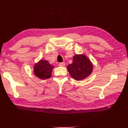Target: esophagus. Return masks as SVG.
Instances as JSON below:
<instances>
[{"mask_svg":"<svg viewBox=\"0 0 128 128\" xmlns=\"http://www.w3.org/2000/svg\"><path fill=\"white\" fill-rule=\"evenodd\" d=\"M59 66L60 67H64L65 63L64 62H61L59 64Z\"/></svg>","mask_w":128,"mask_h":128,"instance_id":"esophagus-1","label":"esophagus"}]
</instances>
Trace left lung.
<instances>
[{
	"label": "left lung",
	"mask_w": 128,
	"mask_h": 128,
	"mask_svg": "<svg viewBox=\"0 0 128 128\" xmlns=\"http://www.w3.org/2000/svg\"><path fill=\"white\" fill-rule=\"evenodd\" d=\"M67 69L74 79L80 80L91 74L93 65L86 56L76 54L74 56L72 63L68 66Z\"/></svg>",
	"instance_id": "1"
}]
</instances>
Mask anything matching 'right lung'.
<instances>
[{"label": "right lung", "mask_w": 128, "mask_h": 128, "mask_svg": "<svg viewBox=\"0 0 128 128\" xmlns=\"http://www.w3.org/2000/svg\"><path fill=\"white\" fill-rule=\"evenodd\" d=\"M53 67L48 61L40 60L34 65V72L38 78L42 80L48 79L51 77Z\"/></svg>", "instance_id": "1"}]
</instances>
